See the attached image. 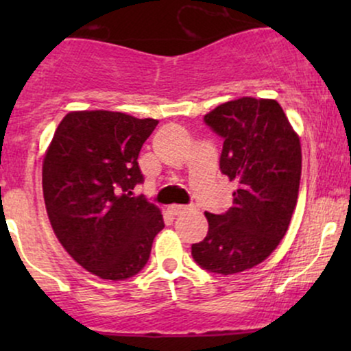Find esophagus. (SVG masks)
I'll return each mask as SVG.
<instances>
[{"label":"esophagus","instance_id":"34e87169","mask_svg":"<svg viewBox=\"0 0 351 351\" xmlns=\"http://www.w3.org/2000/svg\"><path fill=\"white\" fill-rule=\"evenodd\" d=\"M191 209V206H183V204H171L170 206V213L171 215H181V213H186Z\"/></svg>","mask_w":351,"mask_h":351}]
</instances>
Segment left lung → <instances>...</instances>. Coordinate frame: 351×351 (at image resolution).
I'll return each instance as SVG.
<instances>
[{
    "label": "left lung",
    "instance_id": "1",
    "mask_svg": "<svg viewBox=\"0 0 351 351\" xmlns=\"http://www.w3.org/2000/svg\"><path fill=\"white\" fill-rule=\"evenodd\" d=\"M204 123L224 140L219 168L237 189L224 215L206 213L208 234L191 256L199 267L229 276L267 259L287 232L299 198L300 140L271 99L221 104Z\"/></svg>",
    "mask_w": 351,
    "mask_h": 351
}]
</instances>
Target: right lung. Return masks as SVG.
I'll return each mask as SVG.
<instances>
[{
	"label": "right lung",
	"instance_id": "add662e5",
	"mask_svg": "<svg viewBox=\"0 0 351 351\" xmlns=\"http://www.w3.org/2000/svg\"><path fill=\"white\" fill-rule=\"evenodd\" d=\"M158 120L110 110L69 112L43 162V193L59 243L100 279L125 280L145 267L165 228L143 183L138 153Z\"/></svg>",
	"mask_w": 351,
	"mask_h": 351
}]
</instances>
